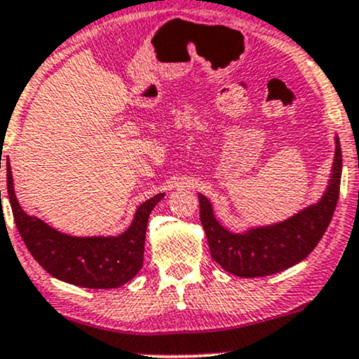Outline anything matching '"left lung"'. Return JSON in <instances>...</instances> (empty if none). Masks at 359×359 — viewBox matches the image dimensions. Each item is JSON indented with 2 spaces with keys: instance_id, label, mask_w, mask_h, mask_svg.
<instances>
[{
  "instance_id": "1",
  "label": "left lung",
  "mask_w": 359,
  "mask_h": 359,
  "mask_svg": "<svg viewBox=\"0 0 359 359\" xmlns=\"http://www.w3.org/2000/svg\"><path fill=\"white\" fill-rule=\"evenodd\" d=\"M341 147L335 136V157L328 185L317 203L279 223L233 233L215 217L207 197L198 194L200 222L210 255L224 271L238 277H262L299 264L315 250L332 222L340 195Z\"/></svg>"
}]
</instances>
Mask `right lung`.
<instances>
[{
    "label": "right lung",
    "mask_w": 359,
    "mask_h": 359,
    "mask_svg": "<svg viewBox=\"0 0 359 359\" xmlns=\"http://www.w3.org/2000/svg\"><path fill=\"white\" fill-rule=\"evenodd\" d=\"M6 170L8 198L19 235L32 257L52 277L79 287L114 289L140 272L144 259L147 219L164 194H157L141 203L130 228L121 235L72 236L24 212L14 194L9 161Z\"/></svg>",
    "instance_id": "right-lung-1"
}]
</instances>
